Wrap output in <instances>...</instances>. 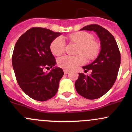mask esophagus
Masks as SVG:
<instances>
[{
    "label": "esophagus",
    "mask_w": 132,
    "mask_h": 132,
    "mask_svg": "<svg viewBox=\"0 0 132 132\" xmlns=\"http://www.w3.org/2000/svg\"><path fill=\"white\" fill-rule=\"evenodd\" d=\"M69 73V71L68 70H64V73L65 75L68 74Z\"/></svg>",
    "instance_id": "obj_1"
}]
</instances>
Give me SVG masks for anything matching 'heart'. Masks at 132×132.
I'll use <instances>...</instances> for the list:
<instances>
[{"instance_id": "b5f03b06", "label": "heart", "mask_w": 132, "mask_h": 132, "mask_svg": "<svg viewBox=\"0 0 132 132\" xmlns=\"http://www.w3.org/2000/svg\"><path fill=\"white\" fill-rule=\"evenodd\" d=\"M70 40L80 45L79 54L83 53L87 58L93 59L98 55L100 46L93 41V35L87 32L80 31L73 33L69 36ZM51 51L54 55H61L65 50V41L62 37L56 38L50 45ZM86 62L84 55H66L61 57L58 61V64L66 70H75L78 66Z\"/></svg>"}]
</instances>
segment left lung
Here are the masks:
<instances>
[{"mask_svg":"<svg viewBox=\"0 0 132 132\" xmlns=\"http://www.w3.org/2000/svg\"><path fill=\"white\" fill-rule=\"evenodd\" d=\"M80 30L95 32L100 41L101 50L93 62L82 67L86 73L91 70V74L78 73L75 87L82 96L97 99L107 93L116 82L120 67V52L112 34L100 25H87Z\"/></svg>","mask_w":132,"mask_h":132,"instance_id":"8db88e82","label":"left lung"}]
</instances>
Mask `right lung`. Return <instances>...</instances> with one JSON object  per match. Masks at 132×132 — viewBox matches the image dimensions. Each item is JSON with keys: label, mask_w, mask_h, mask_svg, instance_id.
Here are the masks:
<instances>
[{"label": "right lung", "mask_w": 132, "mask_h": 132, "mask_svg": "<svg viewBox=\"0 0 132 132\" xmlns=\"http://www.w3.org/2000/svg\"><path fill=\"white\" fill-rule=\"evenodd\" d=\"M61 32L34 27L22 34L14 48L12 64L17 82L23 91L38 101H46L58 91L63 70L56 62L50 45ZM52 68L49 73L44 68Z\"/></svg>", "instance_id": "add662e5"}]
</instances>
